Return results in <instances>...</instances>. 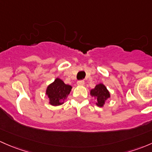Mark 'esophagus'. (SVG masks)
I'll list each match as a JSON object with an SVG mask.
<instances>
[{"instance_id":"esophagus-1","label":"esophagus","mask_w":152,"mask_h":152,"mask_svg":"<svg viewBox=\"0 0 152 152\" xmlns=\"http://www.w3.org/2000/svg\"><path fill=\"white\" fill-rule=\"evenodd\" d=\"M84 81H83V80L77 81V85H79V86H83V85H84Z\"/></svg>"}]
</instances>
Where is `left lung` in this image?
Returning <instances> with one entry per match:
<instances>
[{"label": "left lung", "instance_id": "1", "mask_svg": "<svg viewBox=\"0 0 152 152\" xmlns=\"http://www.w3.org/2000/svg\"><path fill=\"white\" fill-rule=\"evenodd\" d=\"M90 95L96 100L95 104L98 107L104 106L105 102L111 97V94L106 87L102 83L97 84L94 89L90 90Z\"/></svg>", "mask_w": 152, "mask_h": 152}]
</instances>
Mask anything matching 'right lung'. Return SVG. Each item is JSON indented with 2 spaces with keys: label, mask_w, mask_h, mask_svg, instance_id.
I'll return each instance as SVG.
<instances>
[{
  "label": "right lung",
  "mask_w": 152,
  "mask_h": 152,
  "mask_svg": "<svg viewBox=\"0 0 152 152\" xmlns=\"http://www.w3.org/2000/svg\"><path fill=\"white\" fill-rule=\"evenodd\" d=\"M71 89V85L65 84L60 78H56L53 82L47 86L46 89V95L49 98V104L53 106L63 104Z\"/></svg>",
  "instance_id": "right-lung-1"
}]
</instances>
